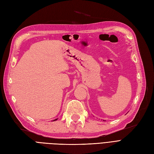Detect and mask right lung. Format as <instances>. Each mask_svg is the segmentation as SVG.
Listing matches in <instances>:
<instances>
[{"instance_id": "add662e5", "label": "right lung", "mask_w": 154, "mask_h": 154, "mask_svg": "<svg viewBox=\"0 0 154 154\" xmlns=\"http://www.w3.org/2000/svg\"><path fill=\"white\" fill-rule=\"evenodd\" d=\"M57 120V119H56V120H53V121H56V120Z\"/></svg>"}]
</instances>
